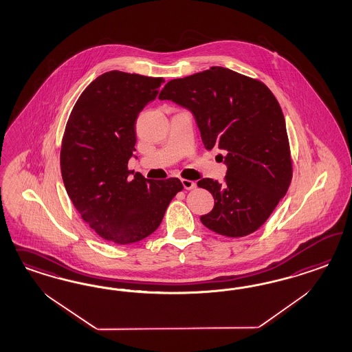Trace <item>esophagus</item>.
Here are the masks:
<instances>
[{
    "mask_svg": "<svg viewBox=\"0 0 352 352\" xmlns=\"http://www.w3.org/2000/svg\"><path fill=\"white\" fill-rule=\"evenodd\" d=\"M182 184L186 190H193L196 187L195 182L190 181V179H182Z\"/></svg>",
    "mask_w": 352,
    "mask_h": 352,
    "instance_id": "esophagus-1",
    "label": "esophagus"
}]
</instances>
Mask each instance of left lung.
I'll return each mask as SVG.
<instances>
[{
  "label": "left lung",
  "mask_w": 352,
  "mask_h": 352,
  "mask_svg": "<svg viewBox=\"0 0 352 352\" xmlns=\"http://www.w3.org/2000/svg\"><path fill=\"white\" fill-rule=\"evenodd\" d=\"M159 98L188 108L205 148L226 152L223 182H197L215 201L213 210L200 218L204 226L227 237L256 232L285 196L293 177L285 118L272 91L256 78L210 67L171 80Z\"/></svg>",
  "instance_id": "1"
}]
</instances>
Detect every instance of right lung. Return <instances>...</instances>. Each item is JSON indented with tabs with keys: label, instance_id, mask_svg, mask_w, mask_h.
<instances>
[{
	"label": "right lung",
	"instance_id": "right-lung-1",
	"mask_svg": "<svg viewBox=\"0 0 352 352\" xmlns=\"http://www.w3.org/2000/svg\"><path fill=\"white\" fill-rule=\"evenodd\" d=\"M164 81L106 72L82 91L64 129L60 171L65 191L89 227L113 244H133L155 232L173 197L183 190L178 178H128L135 121Z\"/></svg>",
	"mask_w": 352,
	"mask_h": 352
}]
</instances>
